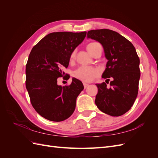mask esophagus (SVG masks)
Here are the masks:
<instances>
[{"instance_id": "1", "label": "esophagus", "mask_w": 158, "mask_h": 158, "mask_svg": "<svg viewBox=\"0 0 158 158\" xmlns=\"http://www.w3.org/2000/svg\"><path fill=\"white\" fill-rule=\"evenodd\" d=\"M83 84H84V88H88V87L89 86V84H88L84 83Z\"/></svg>"}]
</instances>
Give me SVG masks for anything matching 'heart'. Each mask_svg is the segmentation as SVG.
<instances>
[{
	"instance_id": "obj_1",
	"label": "heart",
	"mask_w": 158,
	"mask_h": 158,
	"mask_svg": "<svg viewBox=\"0 0 158 158\" xmlns=\"http://www.w3.org/2000/svg\"><path fill=\"white\" fill-rule=\"evenodd\" d=\"M100 45L98 42H92L86 46V49L90 54L93 55L94 51ZM76 57V51H73L71 52L69 57V60L70 63H73ZM100 75V70L96 67H90V66H80L76 69L74 72L73 76L74 77L79 80L84 82H89L92 81L94 78L98 77Z\"/></svg>"
}]
</instances>
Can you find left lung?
I'll return each mask as SVG.
<instances>
[{
  "instance_id": "left-lung-1",
  "label": "left lung",
  "mask_w": 158,
  "mask_h": 158,
  "mask_svg": "<svg viewBox=\"0 0 158 158\" xmlns=\"http://www.w3.org/2000/svg\"><path fill=\"white\" fill-rule=\"evenodd\" d=\"M87 37L102 45L108 60L102 78L106 79V83L111 80L110 88L105 82L95 84L98 88L95 105L109 115H123L133 106L138 92L140 59L135 47L125 37L111 30H90Z\"/></svg>"
}]
</instances>
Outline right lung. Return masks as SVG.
I'll use <instances>...</instances> for the list:
<instances>
[{"label":"right lung","instance_id":"right-lung-1","mask_svg":"<svg viewBox=\"0 0 158 158\" xmlns=\"http://www.w3.org/2000/svg\"><path fill=\"white\" fill-rule=\"evenodd\" d=\"M85 35L86 31L51 33L31 49L26 66V86L33 107L47 120L63 121L74 111L82 82L73 78L70 85L63 87L57 84V78L64 74L71 52Z\"/></svg>","mask_w":158,"mask_h":158}]
</instances>
